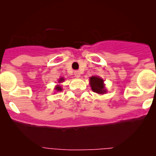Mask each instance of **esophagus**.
Instances as JSON below:
<instances>
[{
	"label": "esophagus",
	"instance_id": "34e87169",
	"mask_svg": "<svg viewBox=\"0 0 156 156\" xmlns=\"http://www.w3.org/2000/svg\"><path fill=\"white\" fill-rule=\"evenodd\" d=\"M74 74H75V76L77 77V78L80 77V73L79 71H75L74 72Z\"/></svg>",
	"mask_w": 156,
	"mask_h": 156
}]
</instances>
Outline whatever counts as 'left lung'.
Instances as JSON below:
<instances>
[{
  "label": "left lung",
  "instance_id": "8db88e82",
  "mask_svg": "<svg viewBox=\"0 0 156 156\" xmlns=\"http://www.w3.org/2000/svg\"><path fill=\"white\" fill-rule=\"evenodd\" d=\"M90 85L92 90L95 93L99 94H103L107 92L105 87L104 80L99 76L90 77Z\"/></svg>",
  "mask_w": 156,
  "mask_h": 156
}]
</instances>
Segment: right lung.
I'll use <instances>...</instances> for the list:
<instances>
[{"instance_id":"right-lung-1","label":"right lung","mask_w":156,"mask_h":156,"mask_svg":"<svg viewBox=\"0 0 156 156\" xmlns=\"http://www.w3.org/2000/svg\"><path fill=\"white\" fill-rule=\"evenodd\" d=\"M64 80V78L62 77V78H60V79L58 80V83H62ZM55 90H57V91H61V90H62V87L60 86V85H57V86L55 87Z\"/></svg>"}]
</instances>
